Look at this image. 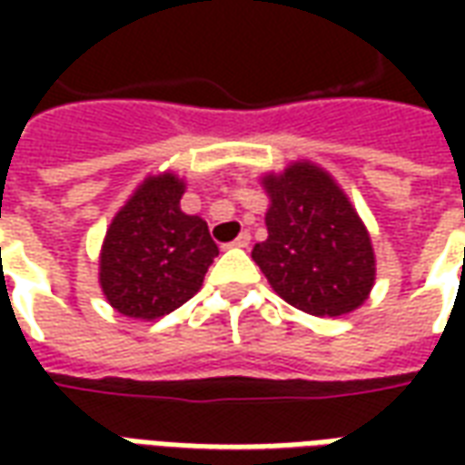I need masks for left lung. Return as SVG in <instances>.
<instances>
[{
    "mask_svg": "<svg viewBox=\"0 0 465 465\" xmlns=\"http://www.w3.org/2000/svg\"><path fill=\"white\" fill-rule=\"evenodd\" d=\"M183 182L149 179L109 226L99 262L106 302L132 319H162L202 289L219 246L206 222L182 209Z\"/></svg>",
    "mask_w": 465,
    "mask_h": 465,
    "instance_id": "1",
    "label": "left lung"
}]
</instances>
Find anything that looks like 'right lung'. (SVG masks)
<instances>
[{"mask_svg":"<svg viewBox=\"0 0 465 465\" xmlns=\"http://www.w3.org/2000/svg\"><path fill=\"white\" fill-rule=\"evenodd\" d=\"M269 239L256 243L273 292L313 316H341L363 303L373 286L369 233L333 182L309 163L269 176Z\"/></svg>","mask_w":465,"mask_h":465,"instance_id":"1","label":"right lung"}]
</instances>
